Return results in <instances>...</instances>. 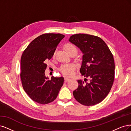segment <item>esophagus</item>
Returning <instances> with one entry per match:
<instances>
[{
  "label": "esophagus",
  "mask_w": 131,
  "mask_h": 131,
  "mask_svg": "<svg viewBox=\"0 0 131 131\" xmlns=\"http://www.w3.org/2000/svg\"><path fill=\"white\" fill-rule=\"evenodd\" d=\"M70 79H71V78H69V77H65V81L66 82H67L69 81Z\"/></svg>",
  "instance_id": "1"
}]
</instances>
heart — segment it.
Wrapping results in <instances>:
<instances>
[{"instance_id": "b5f03b06", "label": "heart", "mask_w": 131, "mask_h": 131, "mask_svg": "<svg viewBox=\"0 0 131 131\" xmlns=\"http://www.w3.org/2000/svg\"><path fill=\"white\" fill-rule=\"evenodd\" d=\"M65 48L67 52L69 54H70L71 52L75 50V51H77V48L75 46L71 43H67L65 46ZM75 69V66L72 64H66L64 65L61 66L60 70L62 72V74H64L66 75H71L73 73V71Z\"/></svg>"}]
</instances>
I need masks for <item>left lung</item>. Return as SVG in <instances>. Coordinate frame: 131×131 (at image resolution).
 Here are the masks:
<instances>
[{"mask_svg":"<svg viewBox=\"0 0 131 131\" xmlns=\"http://www.w3.org/2000/svg\"><path fill=\"white\" fill-rule=\"evenodd\" d=\"M69 41L83 54L80 72L85 78L78 80L79 85L73 92L81 104L90 106L100 103L110 91L114 79L115 64L113 54L101 38L85 34L70 36ZM91 78L86 82V78Z\"/></svg>","mask_w":131,"mask_h":131,"instance_id":"left-lung-1","label":"left lung"}]
</instances>
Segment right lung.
Here are the masks:
<instances>
[{"mask_svg": "<svg viewBox=\"0 0 131 131\" xmlns=\"http://www.w3.org/2000/svg\"><path fill=\"white\" fill-rule=\"evenodd\" d=\"M65 35L45 34L36 37L28 45L20 60V78L27 95L35 102L45 104L56 100L64 82L62 77L45 75L46 60L53 57L57 46Z\"/></svg>", "mask_w": 131, "mask_h": 131, "instance_id": "1", "label": "right lung"}]
</instances>
